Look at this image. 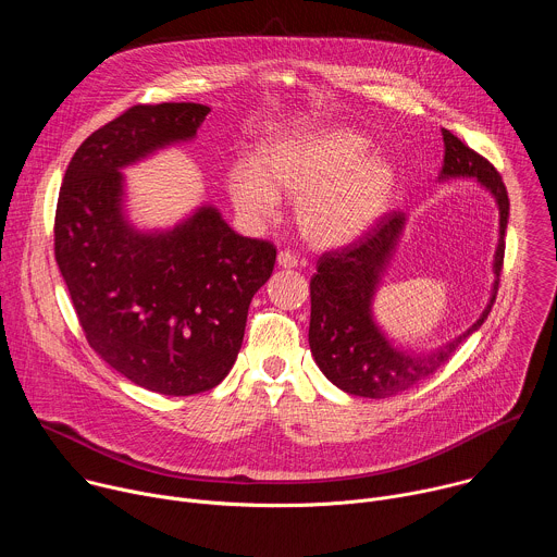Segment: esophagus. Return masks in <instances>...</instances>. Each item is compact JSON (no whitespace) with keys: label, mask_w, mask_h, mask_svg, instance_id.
<instances>
[{"label":"esophagus","mask_w":557,"mask_h":557,"mask_svg":"<svg viewBox=\"0 0 557 557\" xmlns=\"http://www.w3.org/2000/svg\"><path fill=\"white\" fill-rule=\"evenodd\" d=\"M277 264L282 269H295L297 267V258L290 253V251H280L277 253Z\"/></svg>","instance_id":"obj_1"}]
</instances>
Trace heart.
<instances>
[{
  "label": "heart",
  "instance_id": "b5f03b06",
  "mask_svg": "<svg viewBox=\"0 0 557 557\" xmlns=\"http://www.w3.org/2000/svg\"><path fill=\"white\" fill-rule=\"evenodd\" d=\"M368 136L350 127H322L273 136L258 147L256 163L228 172L235 209L269 220L280 194L297 200L295 218L314 247H344L368 233L389 209L399 174Z\"/></svg>",
  "mask_w": 557,
  "mask_h": 557
}]
</instances>
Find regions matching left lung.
<instances>
[{"label": "left lung", "mask_w": 557, "mask_h": 557, "mask_svg": "<svg viewBox=\"0 0 557 557\" xmlns=\"http://www.w3.org/2000/svg\"><path fill=\"white\" fill-rule=\"evenodd\" d=\"M445 156L438 183L471 178L498 207V245L494 251V284L485 310L465 333L423 352L396 346L374 317V297L385 271L401 243L408 224L406 213H387L355 245L324 253L310 280V329L308 344L314 363L339 389L385 399L399 394L449 361L454 350L479 331L496 301L505 258V231L509 220V196L500 174L481 153L469 149L449 129H441Z\"/></svg>", "instance_id": "8db88e82"}]
</instances>
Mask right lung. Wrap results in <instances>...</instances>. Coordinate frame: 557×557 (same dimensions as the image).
I'll return each instance as SVG.
<instances>
[{"instance_id": "add662e5", "label": "right lung", "mask_w": 557, "mask_h": 557, "mask_svg": "<svg viewBox=\"0 0 557 557\" xmlns=\"http://www.w3.org/2000/svg\"><path fill=\"white\" fill-rule=\"evenodd\" d=\"M202 103L136 106L72 156L54 215V258L88 344L127 381L165 396L215 387L245 339L275 247L235 233L202 202L174 226L140 228L123 170L189 143Z\"/></svg>"}]
</instances>
